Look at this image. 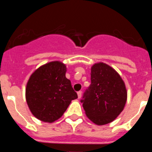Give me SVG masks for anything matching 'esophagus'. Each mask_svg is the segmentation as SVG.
Wrapping results in <instances>:
<instances>
[{"mask_svg":"<svg viewBox=\"0 0 152 152\" xmlns=\"http://www.w3.org/2000/svg\"><path fill=\"white\" fill-rule=\"evenodd\" d=\"M81 95H82V91H78V92H77V96H78L79 99L81 97Z\"/></svg>","mask_w":152,"mask_h":152,"instance_id":"1","label":"esophagus"}]
</instances>
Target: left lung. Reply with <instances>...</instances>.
<instances>
[{"label":"left lung","instance_id":"obj_1","mask_svg":"<svg viewBox=\"0 0 152 152\" xmlns=\"http://www.w3.org/2000/svg\"><path fill=\"white\" fill-rule=\"evenodd\" d=\"M91 80L80 100L86 115L96 125L111 123L126 104L127 92L124 82L113 68L104 63L93 65Z\"/></svg>","mask_w":152,"mask_h":152}]
</instances>
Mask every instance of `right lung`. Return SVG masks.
<instances>
[{"mask_svg": "<svg viewBox=\"0 0 152 152\" xmlns=\"http://www.w3.org/2000/svg\"><path fill=\"white\" fill-rule=\"evenodd\" d=\"M66 66L59 61L47 63L36 70L28 80L26 99L32 113L41 121L59 119L77 94L65 77Z\"/></svg>", "mask_w": 152, "mask_h": 152, "instance_id": "right-lung-1", "label": "right lung"}]
</instances>
